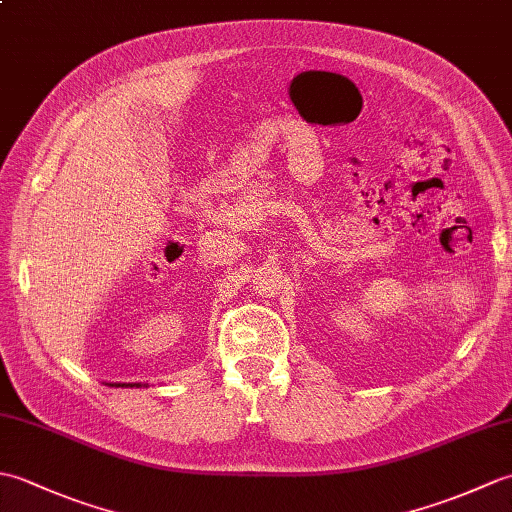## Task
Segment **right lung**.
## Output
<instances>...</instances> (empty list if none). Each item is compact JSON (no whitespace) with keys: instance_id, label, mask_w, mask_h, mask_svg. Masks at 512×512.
Returning <instances> with one entry per match:
<instances>
[{"instance_id":"1","label":"right lung","mask_w":512,"mask_h":512,"mask_svg":"<svg viewBox=\"0 0 512 512\" xmlns=\"http://www.w3.org/2000/svg\"><path fill=\"white\" fill-rule=\"evenodd\" d=\"M112 387H140V383H107Z\"/></svg>"}]
</instances>
